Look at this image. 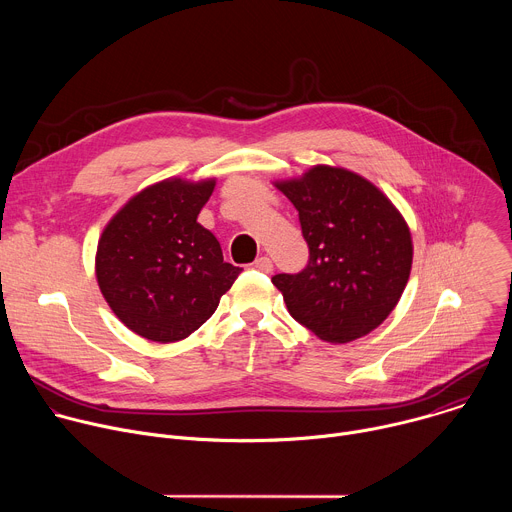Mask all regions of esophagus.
Returning a JSON list of instances; mask_svg holds the SVG:
<instances>
[{"label":"esophagus","mask_w":512,"mask_h":512,"mask_svg":"<svg viewBox=\"0 0 512 512\" xmlns=\"http://www.w3.org/2000/svg\"><path fill=\"white\" fill-rule=\"evenodd\" d=\"M253 267H255L257 271H263V273H271V271H273V263H271V259L265 257V255L259 257V259H255Z\"/></svg>","instance_id":"esophagus-1"}]
</instances>
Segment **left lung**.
<instances>
[{"label": "left lung", "mask_w": 512, "mask_h": 512, "mask_svg": "<svg viewBox=\"0 0 512 512\" xmlns=\"http://www.w3.org/2000/svg\"><path fill=\"white\" fill-rule=\"evenodd\" d=\"M300 214L310 261L271 281L302 326L346 344L379 328L399 304L413 263L409 225L389 196L364 176L316 164L275 180Z\"/></svg>", "instance_id": "left-lung-1"}]
</instances>
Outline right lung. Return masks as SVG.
Here are the masks:
<instances>
[{
	"instance_id": "obj_1",
	"label": "right lung",
	"mask_w": 512,
	"mask_h": 512,
	"mask_svg": "<svg viewBox=\"0 0 512 512\" xmlns=\"http://www.w3.org/2000/svg\"><path fill=\"white\" fill-rule=\"evenodd\" d=\"M216 178H166L133 194L105 225L95 275L113 314L137 336L178 342L198 330L239 267L196 218Z\"/></svg>"
}]
</instances>
